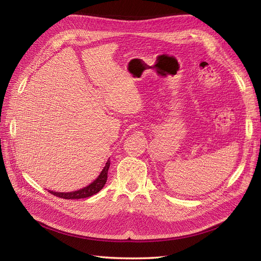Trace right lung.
<instances>
[{"label": "right lung", "instance_id": "add662e5", "mask_svg": "<svg viewBox=\"0 0 261 261\" xmlns=\"http://www.w3.org/2000/svg\"><path fill=\"white\" fill-rule=\"evenodd\" d=\"M110 168V161L107 162L106 167L102 170L100 173V175L97 177L96 180H93L90 185L87 187H84L83 189H80V191L76 192H70V193H57V192H50L52 195L60 197V198L63 199H82V198H87V197H90L94 194L99 193L103 186L107 183L108 179V170Z\"/></svg>", "mask_w": 261, "mask_h": 261}]
</instances>
